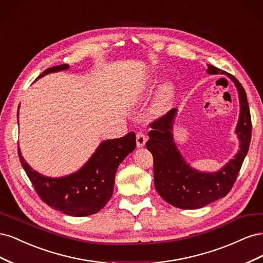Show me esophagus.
<instances>
[{"instance_id":"34e87169","label":"esophagus","mask_w":263,"mask_h":263,"mask_svg":"<svg viewBox=\"0 0 263 263\" xmlns=\"http://www.w3.org/2000/svg\"><path fill=\"white\" fill-rule=\"evenodd\" d=\"M136 138H137V139H136L137 147H138V148L144 147L145 144H146V141H147V137H146L145 133L142 132V130H138L137 134H136Z\"/></svg>"}]
</instances>
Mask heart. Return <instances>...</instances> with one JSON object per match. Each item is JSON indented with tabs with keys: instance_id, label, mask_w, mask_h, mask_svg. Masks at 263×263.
Returning <instances> with one entry per match:
<instances>
[{
	"instance_id": "1",
	"label": "heart",
	"mask_w": 263,
	"mask_h": 263,
	"mask_svg": "<svg viewBox=\"0 0 263 263\" xmlns=\"http://www.w3.org/2000/svg\"><path fill=\"white\" fill-rule=\"evenodd\" d=\"M173 86L170 83H165L160 87L155 103L156 112L162 113L170 106V103L173 99Z\"/></svg>"
}]
</instances>
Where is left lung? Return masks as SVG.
I'll return each instance as SVG.
<instances>
[{
  "instance_id": "obj_1",
  "label": "left lung",
  "mask_w": 263,
  "mask_h": 263,
  "mask_svg": "<svg viewBox=\"0 0 263 263\" xmlns=\"http://www.w3.org/2000/svg\"><path fill=\"white\" fill-rule=\"evenodd\" d=\"M210 74L220 70L209 66ZM235 82L240 101V116L236 132L240 139V150L220 171L215 173L197 172L185 163L172 139V123L176 108L149 124L147 149L154 157L155 187L164 201L174 208L194 210L226 196L234 186L240 171L251 140V116L245 89L237 79L228 76Z\"/></svg>"
}]
</instances>
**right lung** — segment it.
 Wrapping results in <instances>:
<instances>
[{"label": "right lung", "instance_id": "add662e5", "mask_svg": "<svg viewBox=\"0 0 263 263\" xmlns=\"http://www.w3.org/2000/svg\"><path fill=\"white\" fill-rule=\"evenodd\" d=\"M69 65L46 69L39 76L66 70ZM18 116V112H17ZM136 147V135L130 132L124 137L103 141L89 161L78 172L65 178H47L24 160L18 147L20 161L37 195L51 209L70 216H87L101 211L113 195L115 174L125 157Z\"/></svg>", "mask_w": 263, "mask_h": 263}]
</instances>
